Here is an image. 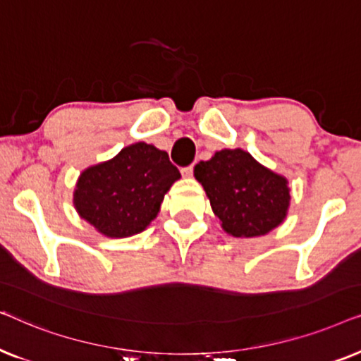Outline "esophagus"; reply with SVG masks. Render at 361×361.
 <instances>
[{"label": "esophagus", "instance_id": "1", "mask_svg": "<svg viewBox=\"0 0 361 361\" xmlns=\"http://www.w3.org/2000/svg\"><path fill=\"white\" fill-rule=\"evenodd\" d=\"M180 172H182V176H184V177H192V174H194V166L182 167Z\"/></svg>", "mask_w": 361, "mask_h": 361}]
</instances>
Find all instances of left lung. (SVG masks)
I'll list each match as a JSON object with an SVG mask.
<instances>
[{
  "mask_svg": "<svg viewBox=\"0 0 361 361\" xmlns=\"http://www.w3.org/2000/svg\"><path fill=\"white\" fill-rule=\"evenodd\" d=\"M221 228L236 238L266 235L288 215V179L243 149H221L194 167Z\"/></svg>",
  "mask_w": 361,
  "mask_h": 361,
  "instance_id": "left-lung-1",
  "label": "left lung"
}]
</instances>
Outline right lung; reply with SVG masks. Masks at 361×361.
I'll list each match as a JSON object with an SVG mask.
<instances>
[{"mask_svg":"<svg viewBox=\"0 0 361 361\" xmlns=\"http://www.w3.org/2000/svg\"><path fill=\"white\" fill-rule=\"evenodd\" d=\"M180 172L166 151L136 142L78 177L73 205L78 215L108 238L141 233L156 215Z\"/></svg>","mask_w":361,"mask_h":361,"instance_id":"right-lung-1","label":"right lung"}]
</instances>
